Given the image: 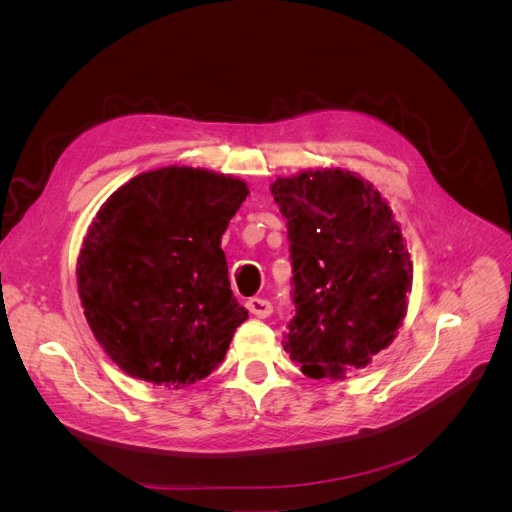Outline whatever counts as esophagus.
Segmentation results:
<instances>
[{"label": "esophagus", "mask_w": 512, "mask_h": 512, "mask_svg": "<svg viewBox=\"0 0 512 512\" xmlns=\"http://www.w3.org/2000/svg\"><path fill=\"white\" fill-rule=\"evenodd\" d=\"M245 307L250 309V314H254L256 318H267L273 312V305L267 299H258V297L247 301Z\"/></svg>", "instance_id": "esophagus-1"}]
</instances>
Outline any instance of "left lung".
<instances>
[{"mask_svg": "<svg viewBox=\"0 0 512 512\" xmlns=\"http://www.w3.org/2000/svg\"><path fill=\"white\" fill-rule=\"evenodd\" d=\"M271 194L292 260L284 350L309 378H344L397 337L412 290L406 241L380 192L350 170H303Z\"/></svg>", "mask_w": 512, "mask_h": 512, "instance_id": "8db88e82", "label": "left lung"}]
</instances>
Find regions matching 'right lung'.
<instances>
[{
    "mask_svg": "<svg viewBox=\"0 0 512 512\" xmlns=\"http://www.w3.org/2000/svg\"><path fill=\"white\" fill-rule=\"evenodd\" d=\"M250 194L205 168L136 175L96 213L76 260L94 337L132 378L183 389L218 367L247 318L222 235Z\"/></svg>",
    "mask_w": 512,
    "mask_h": 512,
    "instance_id": "1",
    "label": "right lung"
}]
</instances>
